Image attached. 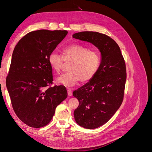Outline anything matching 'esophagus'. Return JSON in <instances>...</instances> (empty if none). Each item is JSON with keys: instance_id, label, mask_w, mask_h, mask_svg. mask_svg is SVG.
Returning <instances> with one entry per match:
<instances>
[{"instance_id": "1", "label": "esophagus", "mask_w": 152, "mask_h": 152, "mask_svg": "<svg viewBox=\"0 0 152 152\" xmlns=\"http://www.w3.org/2000/svg\"><path fill=\"white\" fill-rule=\"evenodd\" d=\"M67 92H68V95L69 96H72V91L71 89L68 88L67 89Z\"/></svg>"}]
</instances>
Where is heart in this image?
<instances>
[{
    "label": "heart",
    "mask_w": 152,
    "mask_h": 152,
    "mask_svg": "<svg viewBox=\"0 0 152 152\" xmlns=\"http://www.w3.org/2000/svg\"><path fill=\"white\" fill-rule=\"evenodd\" d=\"M63 58L56 53H51L48 58L50 66L57 73L61 72L63 60L70 63L68 72L56 78L57 83L65 86H75L80 80L90 81L97 73L100 66L99 54L95 50L78 44H72L62 50Z\"/></svg>",
    "instance_id": "1"
}]
</instances>
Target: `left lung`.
I'll return each mask as SVG.
<instances>
[{
    "mask_svg": "<svg viewBox=\"0 0 152 152\" xmlns=\"http://www.w3.org/2000/svg\"><path fill=\"white\" fill-rule=\"evenodd\" d=\"M72 37L92 44L101 53L97 73L73 93L79 102L73 113L76 122L93 129L107 123L121 107L126 81V64L118 44L107 35L81 31Z\"/></svg>",
    "mask_w": 152,
    "mask_h": 152,
    "instance_id": "obj_1",
    "label": "left lung"
}]
</instances>
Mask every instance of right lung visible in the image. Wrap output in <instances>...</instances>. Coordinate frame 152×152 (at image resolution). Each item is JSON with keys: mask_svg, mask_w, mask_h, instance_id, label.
Masks as SVG:
<instances>
[{"mask_svg": "<svg viewBox=\"0 0 152 152\" xmlns=\"http://www.w3.org/2000/svg\"><path fill=\"white\" fill-rule=\"evenodd\" d=\"M67 34L66 30L31 31L13 50L6 87L14 111L30 127L48 125L57 106L67 98L65 86L48 87L53 81L48 58Z\"/></svg>", "mask_w": 152, "mask_h": 152, "instance_id": "right-lung-1", "label": "right lung"}]
</instances>
